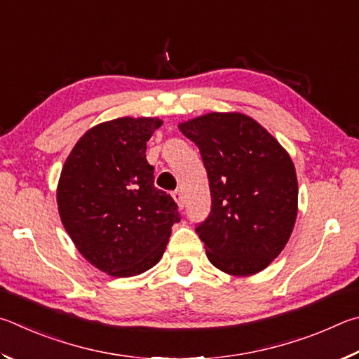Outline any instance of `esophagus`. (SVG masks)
<instances>
[{"label":"esophagus","mask_w":359,"mask_h":359,"mask_svg":"<svg viewBox=\"0 0 359 359\" xmlns=\"http://www.w3.org/2000/svg\"><path fill=\"white\" fill-rule=\"evenodd\" d=\"M172 196H173V198H175V202L178 203V205L181 206V208H183V206H184V197H183V191L176 189V191L172 194Z\"/></svg>","instance_id":"1"}]
</instances>
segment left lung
<instances>
[{
  "label": "left lung",
  "instance_id": "obj_1",
  "mask_svg": "<svg viewBox=\"0 0 359 359\" xmlns=\"http://www.w3.org/2000/svg\"><path fill=\"white\" fill-rule=\"evenodd\" d=\"M206 168L211 211L196 231L221 271L265 269L292 235L298 210L293 162L279 142L241 113H208L181 123Z\"/></svg>",
  "mask_w": 359,
  "mask_h": 359
}]
</instances>
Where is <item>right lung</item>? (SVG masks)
Masks as SVG:
<instances>
[{
    "mask_svg": "<svg viewBox=\"0 0 359 359\" xmlns=\"http://www.w3.org/2000/svg\"><path fill=\"white\" fill-rule=\"evenodd\" d=\"M162 121L118 118L75 144L60 176L62 225L85 259L115 278L153 268L165 250L178 205L154 186L147 142Z\"/></svg>",
    "mask_w": 359,
    "mask_h": 359,
    "instance_id": "obj_1",
    "label": "right lung"
}]
</instances>
